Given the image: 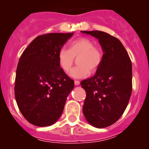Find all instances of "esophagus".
Listing matches in <instances>:
<instances>
[{"label": "esophagus", "instance_id": "34e87169", "mask_svg": "<svg viewBox=\"0 0 149 149\" xmlns=\"http://www.w3.org/2000/svg\"><path fill=\"white\" fill-rule=\"evenodd\" d=\"M74 84L76 86H78L80 84V81H74Z\"/></svg>", "mask_w": 149, "mask_h": 149}]
</instances>
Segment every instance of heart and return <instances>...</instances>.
Here are the masks:
<instances>
[{
  "instance_id": "b5f03b06",
  "label": "heart",
  "mask_w": 149,
  "mask_h": 149,
  "mask_svg": "<svg viewBox=\"0 0 149 149\" xmlns=\"http://www.w3.org/2000/svg\"><path fill=\"white\" fill-rule=\"evenodd\" d=\"M94 42L87 37H80L69 45V49L59 50L58 61L60 67L65 73L71 69L75 58H78L77 67L72 69L70 76L74 79H84L90 72L97 71L102 63L104 54L100 47L94 46Z\"/></svg>"
}]
</instances>
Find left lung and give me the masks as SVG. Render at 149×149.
I'll return each instance as SVG.
<instances>
[{"label": "left lung", "instance_id": "left-lung-1", "mask_svg": "<svg viewBox=\"0 0 149 149\" xmlns=\"http://www.w3.org/2000/svg\"><path fill=\"white\" fill-rule=\"evenodd\" d=\"M98 39L102 63L92 77L81 82L86 97L83 113L94 127L103 128L118 121L127 106L132 92V63L121 42L101 31H81Z\"/></svg>", "mask_w": 149, "mask_h": 149}]
</instances>
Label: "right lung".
I'll return each instance as SVG.
<instances>
[{
  "instance_id": "obj_1",
  "label": "right lung",
  "mask_w": 149,
  "mask_h": 149,
  "mask_svg": "<svg viewBox=\"0 0 149 149\" xmlns=\"http://www.w3.org/2000/svg\"><path fill=\"white\" fill-rule=\"evenodd\" d=\"M73 33H49L36 37L19 59L15 98L23 116L39 127L60 118L74 81L60 67L58 52Z\"/></svg>"
}]
</instances>
